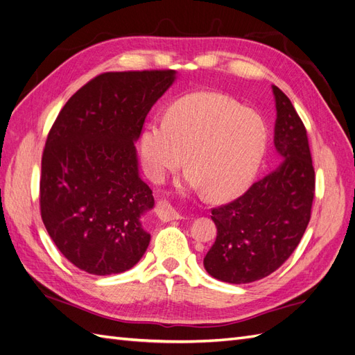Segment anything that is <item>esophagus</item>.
I'll list each match as a JSON object with an SVG mask.
<instances>
[{
  "instance_id": "obj_1",
  "label": "esophagus",
  "mask_w": 355,
  "mask_h": 355,
  "mask_svg": "<svg viewBox=\"0 0 355 355\" xmlns=\"http://www.w3.org/2000/svg\"><path fill=\"white\" fill-rule=\"evenodd\" d=\"M155 211H157V216H158L161 220H164V222L175 220V219H182V214H180L173 206H171L170 202H167V201L158 202Z\"/></svg>"
}]
</instances>
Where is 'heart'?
<instances>
[{
	"label": "heart",
	"instance_id": "1",
	"mask_svg": "<svg viewBox=\"0 0 355 355\" xmlns=\"http://www.w3.org/2000/svg\"><path fill=\"white\" fill-rule=\"evenodd\" d=\"M268 145L263 118L220 93H194L168 106L164 121L145 125L139 151L146 175L163 180L184 163L187 182L225 200L254 178Z\"/></svg>",
	"mask_w": 355,
	"mask_h": 355
}]
</instances>
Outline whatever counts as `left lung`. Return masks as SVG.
Masks as SVG:
<instances>
[{"mask_svg":"<svg viewBox=\"0 0 355 355\" xmlns=\"http://www.w3.org/2000/svg\"><path fill=\"white\" fill-rule=\"evenodd\" d=\"M272 93L274 146L282 164L240 198L211 210L218 235L202 263L225 283H252L278 270L295 252L311 218L315 173L305 125L277 85Z\"/></svg>","mask_w":355,"mask_h":355,"instance_id":"left-lung-1","label":"left lung"}]
</instances>
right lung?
<instances>
[{
	"label": "right lung",
	"mask_w": 355,
	"mask_h": 355,
	"mask_svg": "<svg viewBox=\"0 0 355 355\" xmlns=\"http://www.w3.org/2000/svg\"><path fill=\"white\" fill-rule=\"evenodd\" d=\"M175 80L171 69L101 73L51 127L41 159V218L60 253L85 272H124L148 249L142 218L154 197L139 176L135 144Z\"/></svg>",
	"instance_id": "right-lung-1"
}]
</instances>
